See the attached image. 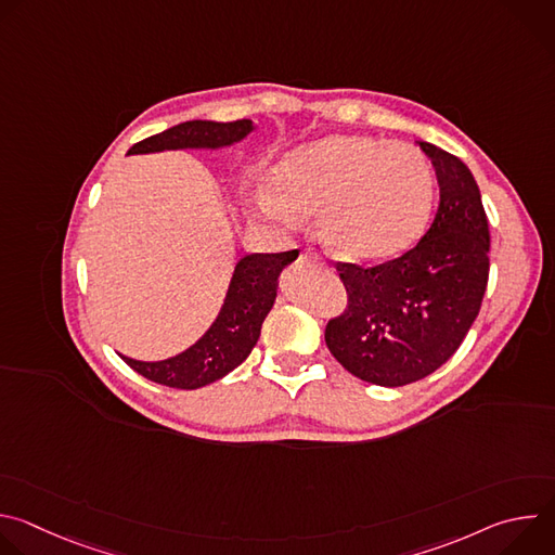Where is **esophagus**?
<instances>
[{
    "label": "esophagus",
    "mask_w": 555,
    "mask_h": 555,
    "mask_svg": "<svg viewBox=\"0 0 555 555\" xmlns=\"http://www.w3.org/2000/svg\"><path fill=\"white\" fill-rule=\"evenodd\" d=\"M302 259H305V261H313V263H319V266H325L323 255L315 253V250H305V253H302Z\"/></svg>",
    "instance_id": "1"
}]
</instances>
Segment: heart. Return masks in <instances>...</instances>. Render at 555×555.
I'll list each match as a JSON object with an SVG mask.
<instances>
[{
    "mask_svg": "<svg viewBox=\"0 0 555 555\" xmlns=\"http://www.w3.org/2000/svg\"><path fill=\"white\" fill-rule=\"evenodd\" d=\"M259 195L266 215L296 223L319 215L325 244L349 261H386L409 250L426 225L433 173L420 149L340 133L296 149Z\"/></svg>",
    "mask_w": 555,
    "mask_h": 555,
    "instance_id": "b5f03b06",
    "label": "heart"
}]
</instances>
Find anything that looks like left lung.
<instances>
[{
  "label": "left lung",
  "mask_w": 555,
  "mask_h": 555,
  "mask_svg": "<svg viewBox=\"0 0 555 555\" xmlns=\"http://www.w3.org/2000/svg\"><path fill=\"white\" fill-rule=\"evenodd\" d=\"M439 182V208L402 257L362 268L336 263L347 307L325 327L332 356L377 386L417 382L463 343L490 276V228L477 180L456 155L420 142Z\"/></svg>",
  "instance_id": "1"
}]
</instances>
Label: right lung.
Returning <instances> with one entry per match:
<instances>
[{
	"label": "right lung",
	"instance_id": "1",
	"mask_svg": "<svg viewBox=\"0 0 555 555\" xmlns=\"http://www.w3.org/2000/svg\"><path fill=\"white\" fill-rule=\"evenodd\" d=\"M253 131V120L212 122L189 120L163 133L135 142L129 153H153L165 149H217L240 142ZM298 257V250L279 255H246L234 268L221 311L210 330L184 353L160 360L140 362L120 356L142 377L171 388H199L221 379L240 366L259 340L261 325L276 298L281 270Z\"/></svg>",
	"mask_w": 555,
	"mask_h": 555
}]
</instances>
